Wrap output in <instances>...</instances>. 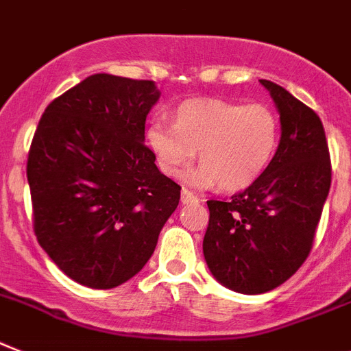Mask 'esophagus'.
<instances>
[{
	"label": "esophagus",
	"mask_w": 351,
	"mask_h": 351,
	"mask_svg": "<svg viewBox=\"0 0 351 351\" xmlns=\"http://www.w3.org/2000/svg\"><path fill=\"white\" fill-rule=\"evenodd\" d=\"M198 202H199L198 196H194V194L189 193L187 189L182 191V203H184V205H189V203H198Z\"/></svg>",
	"instance_id": "34e87169"
}]
</instances>
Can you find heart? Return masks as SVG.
Instances as JSON below:
<instances>
[{
    "label": "heart",
    "instance_id": "1",
    "mask_svg": "<svg viewBox=\"0 0 351 351\" xmlns=\"http://www.w3.org/2000/svg\"><path fill=\"white\" fill-rule=\"evenodd\" d=\"M144 141L164 175H180L198 152L202 166L187 175V184L199 189L217 184L223 191H243L275 157L280 123L264 103L189 99L173 114V128L155 121Z\"/></svg>",
    "mask_w": 351,
    "mask_h": 351
}]
</instances>
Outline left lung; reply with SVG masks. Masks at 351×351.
Returning <instances> with one entry per match:
<instances>
[{"instance_id":"1","label":"left lung","mask_w":351,"mask_h":351,"mask_svg":"<svg viewBox=\"0 0 351 351\" xmlns=\"http://www.w3.org/2000/svg\"><path fill=\"white\" fill-rule=\"evenodd\" d=\"M280 114V143L267 169L228 202L208 199L203 255L212 276L241 294L289 280L311 253L332 182L317 114L289 90L261 80Z\"/></svg>"}]
</instances>
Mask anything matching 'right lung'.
<instances>
[{
	"label": "right lung",
	"instance_id": "add662e5",
	"mask_svg": "<svg viewBox=\"0 0 351 351\" xmlns=\"http://www.w3.org/2000/svg\"><path fill=\"white\" fill-rule=\"evenodd\" d=\"M152 80L98 73L53 99L28 153L37 241L69 278L112 289L135 276L180 202L144 144Z\"/></svg>",
	"mask_w": 351,
	"mask_h": 351
}]
</instances>
